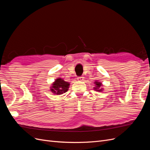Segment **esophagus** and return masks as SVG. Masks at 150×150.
Returning <instances> with one entry per match:
<instances>
[{
  "mask_svg": "<svg viewBox=\"0 0 150 150\" xmlns=\"http://www.w3.org/2000/svg\"><path fill=\"white\" fill-rule=\"evenodd\" d=\"M77 79H78L79 81H82L84 79V77H78V78H77Z\"/></svg>",
  "mask_w": 150,
  "mask_h": 150,
  "instance_id": "34e87169",
  "label": "esophagus"
}]
</instances>
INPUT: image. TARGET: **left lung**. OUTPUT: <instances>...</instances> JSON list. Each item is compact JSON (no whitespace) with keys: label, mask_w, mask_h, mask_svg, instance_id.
Listing matches in <instances>:
<instances>
[{"label":"left lung","mask_w":150,"mask_h":150,"mask_svg":"<svg viewBox=\"0 0 150 150\" xmlns=\"http://www.w3.org/2000/svg\"><path fill=\"white\" fill-rule=\"evenodd\" d=\"M94 84H95V88H94V89L95 91H99V92L103 91V88H101L103 84L101 82H99V81H95Z\"/></svg>","instance_id":"1"}]
</instances>
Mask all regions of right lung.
<instances>
[{
	"instance_id": "add662e5",
	"label": "right lung",
	"mask_w": 150,
	"mask_h": 150,
	"mask_svg": "<svg viewBox=\"0 0 150 150\" xmlns=\"http://www.w3.org/2000/svg\"><path fill=\"white\" fill-rule=\"evenodd\" d=\"M70 84L66 82L62 78H58L52 84L51 87V91L56 95H61L67 92L69 88Z\"/></svg>"
}]
</instances>
